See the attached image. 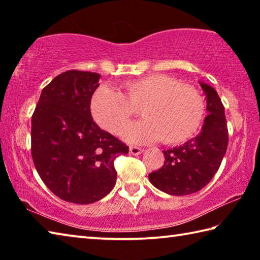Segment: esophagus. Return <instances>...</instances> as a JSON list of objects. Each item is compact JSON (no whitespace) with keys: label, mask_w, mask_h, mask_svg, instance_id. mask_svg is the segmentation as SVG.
<instances>
[{"label":"esophagus","mask_w":260,"mask_h":260,"mask_svg":"<svg viewBox=\"0 0 260 260\" xmlns=\"http://www.w3.org/2000/svg\"><path fill=\"white\" fill-rule=\"evenodd\" d=\"M129 152L132 153V155H140V153L143 152V149L140 148V147H134V146H131L129 147Z\"/></svg>","instance_id":"1"}]
</instances>
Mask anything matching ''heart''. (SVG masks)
Returning <instances> with one entry per match:
<instances>
[{
  "mask_svg": "<svg viewBox=\"0 0 260 260\" xmlns=\"http://www.w3.org/2000/svg\"><path fill=\"white\" fill-rule=\"evenodd\" d=\"M139 109L144 119L124 132L127 141L142 143L160 139L165 144H180L199 131L205 103L195 87L165 74L126 81L118 91L103 86L90 101L95 121L114 135L121 133Z\"/></svg>",
  "mask_w": 260,
  "mask_h": 260,
  "instance_id": "1",
  "label": "heart"
}]
</instances>
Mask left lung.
Masks as SVG:
<instances>
[{"instance_id":"1","label":"left lung","mask_w":260,"mask_h":260,"mask_svg":"<svg viewBox=\"0 0 260 260\" xmlns=\"http://www.w3.org/2000/svg\"><path fill=\"white\" fill-rule=\"evenodd\" d=\"M206 95L205 117L201 133L183 146L162 151L165 161L149 174L157 189L170 195L183 196L201 190L217 173L228 144L225 108L214 88L200 82Z\"/></svg>"}]
</instances>
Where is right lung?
Wrapping results in <instances>:
<instances>
[{
  "label": "right lung",
  "mask_w": 260,
  "mask_h": 260,
  "mask_svg": "<svg viewBox=\"0 0 260 260\" xmlns=\"http://www.w3.org/2000/svg\"><path fill=\"white\" fill-rule=\"evenodd\" d=\"M95 72L71 70L43 88L32 116V157L46 186L63 201L98 202L112 190L113 161L128 147L101 129L90 113L100 86Z\"/></svg>",
  "instance_id": "right-lung-1"
}]
</instances>
